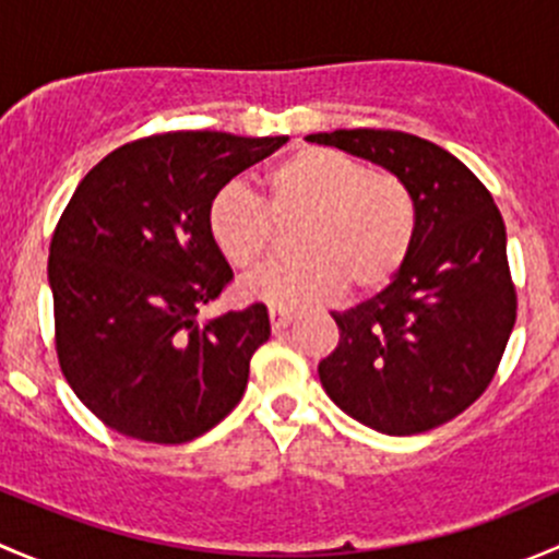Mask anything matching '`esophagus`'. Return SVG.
Segmentation results:
<instances>
[{"label": "esophagus", "mask_w": 559, "mask_h": 559, "mask_svg": "<svg viewBox=\"0 0 559 559\" xmlns=\"http://www.w3.org/2000/svg\"><path fill=\"white\" fill-rule=\"evenodd\" d=\"M292 321H295V313L292 311H286V308H270V326H273V332L286 330Z\"/></svg>", "instance_id": "34e87169"}]
</instances>
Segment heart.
Instances as JSON below:
<instances>
[{"label": "heart", "mask_w": 559, "mask_h": 559, "mask_svg": "<svg viewBox=\"0 0 559 559\" xmlns=\"http://www.w3.org/2000/svg\"><path fill=\"white\" fill-rule=\"evenodd\" d=\"M267 207L238 183L207 205V233L240 273L273 253L275 225L300 224L292 264L264 270L243 292L273 306H319L346 286L373 295L397 278L416 240V202L389 173L330 148H300L264 175ZM271 213L267 214L266 211Z\"/></svg>", "instance_id": "b5f03b06"}]
</instances>
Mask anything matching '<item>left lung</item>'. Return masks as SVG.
I'll return each instance as SVG.
<instances>
[{
  "mask_svg": "<svg viewBox=\"0 0 559 559\" xmlns=\"http://www.w3.org/2000/svg\"><path fill=\"white\" fill-rule=\"evenodd\" d=\"M311 143L397 175L416 202V240L397 278L332 311L341 341L319 362L332 403L352 419L416 436L454 419L492 381L516 319L506 224L456 156L392 129H335Z\"/></svg>",
  "mask_w": 559,
  "mask_h": 559,
  "instance_id": "1",
  "label": "left lung"
}]
</instances>
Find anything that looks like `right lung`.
<instances>
[{"label":"right lung","mask_w":559,"mask_h":559,"mask_svg":"<svg viewBox=\"0 0 559 559\" xmlns=\"http://www.w3.org/2000/svg\"><path fill=\"white\" fill-rule=\"evenodd\" d=\"M286 140L154 134L78 183L48 257L56 352L67 384L110 430L186 443L240 403L270 316L253 302L200 321L233 278L207 205Z\"/></svg>","instance_id":"obj_1"}]
</instances>
